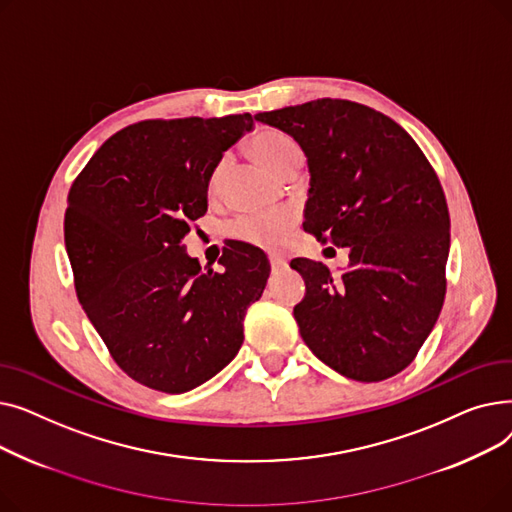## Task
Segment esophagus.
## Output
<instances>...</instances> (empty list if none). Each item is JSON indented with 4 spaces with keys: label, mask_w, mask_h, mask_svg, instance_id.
<instances>
[{
    "label": "esophagus",
    "mask_w": 512,
    "mask_h": 512,
    "mask_svg": "<svg viewBox=\"0 0 512 512\" xmlns=\"http://www.w3.org/2000/svg\"><path fill=\"white\" fill-rule=\"evenodd\" d=\"M270 265H272V272H280L286 267V259L280 255H270Z\"/></svg>",
    "instance_id": "obj_1"
}]
</instances>
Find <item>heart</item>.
Wrapping results in <instances>:
<instances>
[{
    "label": "heart",
    "mask_w": 512,
    "mask_h": 512,
    "mask_svg": "<svg viewBox=\"0 0 512 512\" xmlns=\"http://www.w3.org/2000/svg\"><path fill=\"white\" fill-rule=\"evenodd\" d=\"M251 149L261 164L276 176H286L292 170H299L303 166V147L294 141L290 134L280 130H261L255 134ZM226 172V159H222L209 178V191L215 193L222 184ZM297 220V211L290 207H280L274 211L263 213H242L236 220L230 222L228 232L238 238L251 242L257 247H278L282 238L286 236L288 228Z\"/></svg>",
    "instance_id": "heart-1"
}]
</instances>
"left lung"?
<instances>
[{"instance_id": "obj_1", "label": "left lung", "mask_w": 512, "mask_h": 512, "mask_svg": "<svg viewBox=\"0 0 512 512\" xmlns=\"http://www.w3.org/2000/svg\"><path fill=\"white\" fill-rule=\"evenodd\" d=\"M255 120L307 155L305 232L351 251L340 276L321 261H290L307 286L294 307L305 344L344 378H392L444 305L450 215L434 168L405 128L355 101L326 97Z\"/></svg>"}]
</instances>
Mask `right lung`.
I'll use <instances>...</instances> for the list:
<instances>
[{
    "instance_id": "right-lung-1",
    "label": "right lung",
    "mask_w": 512,
    "mask_h": 512,
    "mask_svg": "<svg viewBox=\"0 0 512 512\" xmlns=\"http://www.w3.org/2000/svg\"><path fill=\"white\" fill-rule=\"evenodd\" d=\"M251 114L145 120L107 139L74 180L64 240L78 301L118 367L182 394L220 373L245 340L270 261L232 240L201 270L182 238L207 211V186Z\"/></svg>"
}]
</instances>
